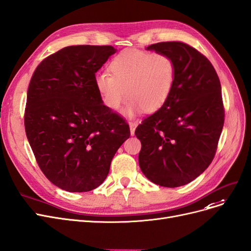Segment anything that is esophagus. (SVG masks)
<instances>
[{
  "instance_id": "obj_1",
  "label": "esophagus",
  "mask_w": 251,
  "mask_h": 251,
  "mask_svg": "<svg viewBox=\"0 0 251 251\" xmlns=\"http://www.w3.org/2000/svg\"><path fill=\"white\" fill-rule=\"evenodd\" d=\"M128 125H129V128H131V135H134L135 134V128L137 126V123L136 122H129Z\"/></svg>"
}]
</instances>
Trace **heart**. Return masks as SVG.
<instances>
[{
	"mask_svg": "<svg viewBox=\"0 0 251 251\" xmlns=\"http://www.w3.org/2000/svg\"><path fill=\"white\" fill-rule=\"evenodd\" d=\"M109 72L96 75L103 103L115 111L126 94V112L133 115L141 110L153 112L165 103L174 87L176 67L166 54L126 49L111 60Z\"/></svg>",
	"mask_w": 251,
	"mask_h": 251,
	"instance_id": "heart-1",
	"label": "heart"
}]
</instances>
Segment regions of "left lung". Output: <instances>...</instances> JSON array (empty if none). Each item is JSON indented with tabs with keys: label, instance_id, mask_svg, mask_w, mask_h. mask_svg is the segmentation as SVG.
Listing matches in <instances>:
<instances>
[{
	"label": "left lung",
	"instance_id": "8db88e82",
	"mask_svg": "<svg viewBox=\"0 0 251 251\" xmlns=\"http://www.w3.org/2000/svg\"><path fill=\"white\" fill-rule=\"evenodd\" d=\"M148 50L174 60L176 75L165 103L136 127L139 166L159 186H184L209 167L217 151L224 124L220 81L209 59L185 42Z\"/></svg>",
	"mask_w": 251,
	"mask_h": 251
}]
</instances>
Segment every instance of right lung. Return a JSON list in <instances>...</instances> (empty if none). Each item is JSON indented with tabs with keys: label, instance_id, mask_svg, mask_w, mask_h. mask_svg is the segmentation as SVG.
I'll use <instances>...</instances> for the list:
<instances>
[{
	"label": "right lung",
	"instance_id": "1",
	"mask_svg": "<svg viewBox=\"0 0 251 251\" xmlns=\"http://www.w3.org/2000/svg\"><path fill=\"white\" fill-rule=\"evenodd\" d=\"M114 53L111 46L66 47L43 59L31 77L25 135L43 175L65 191L87 192L102 184L131 135L96 86V73Z\"/></svg>",
	"mask_w": 251,
	"mask_h": 251
}]
</instances>
